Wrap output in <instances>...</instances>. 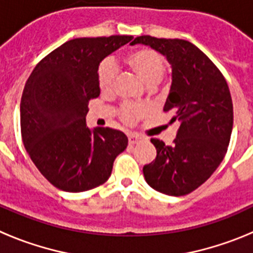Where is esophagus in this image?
<instances>
[{"mask_svg": "<svg viewBox=\"0 0 253 253\" xmlns=\"http://www.w3.org/2000/svg\"><path fill=\"white\" fill-rule=\"evenodd\" d=\"M128 139H129V144L133 146V144H137V143L142 142L143 138L140 137V135H138V134H129Z\"/></svg>", "mask_w": 253, "mask_h": 253, "instance_id": "obj_1", "label": "esophagus"}]
</instances>
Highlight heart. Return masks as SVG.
I'll return each instance as SVG.
<instances>
[{
    "label": "heart",
    "instance_id": "1",
    "mask_svg": "<svg viewBox=\"0 0 253 253\" xmlns=\"http://www.w3.org/2000/svg\"><path fill=\"white\" fill-rule=\"evenodd\" d=\"M125 62L149 86L157 84L166 72L165 60L153 49L139 48L129 51L128 54L125 55ZM115 78L116 66L114 60L110 58L104 59L97 69V81H99L100 90L102 92L110 91L114 86ZM146 113L147 107L144 105L125 104L120 109V115L123 120L128 123L137 120Z\"/></svg>",
    "mask_w": 253,
    "mask_h": 253
}]
</instances>
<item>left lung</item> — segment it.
Instances as JSON below:
<instances>
[{
	"mask_svg": "<svg viewBox=\"0 0 253 253\" xmlns=\"http://www.w3.org/2000/svg\"><path fill=\"white\" fill-rule=\"evenodd\" d=\"M133 44L149 45L171 64L172 84L163 111L178 122L173 144L152 138L157 157L143 167L152 189L171 196L190 194L218 169L233 128V104L227 81L198 46L182 39L142 35Z\"/></svg>",
	"mask_w": 253,
	"mask_h": 253,
	"instance_id": "1",
	"label": "left lung"
}]
</instances>
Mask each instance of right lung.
Returning a JSON list of instances; mask_svg holds the SVG:
<instances>
[{
    "label": "right lung",
    "mask_w": 253,
    "mask_h": 253,
    "mask_svg": "<svg viewBox=\"0 0 253 253\" xmlns=\"http://www.w3.org/2000/svg\"><path fill=\"white\" fill-rule=\"evenodd\" d=\"M133 37L77 38L40 60L22 91V142L40 173L58 189L81 193L110 177L128 146L123 131L86 125L88 101L100 95L97 69Z\"/></svg>",
    "instance_id": "add662e5"
}]
</instances>
